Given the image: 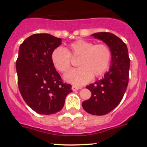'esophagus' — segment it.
Here are the masks:
<instances>
[{
  "mask_svg": "<svg viewBox=\"0 0 147 147\" xmlns=\"http://www.w3.org/2000/svg\"><path fill=\"white\" fill-rule=\"evenodd\" d=\"M72 90H74V91H76V90H79L80 89V88H79V87H77V86H76V85H73L72 86Z\"/></svg>",
  "mask_w": 147,
  "mask_h": 147,
  "instance_id": "1",
  "label": "esophagus"
}]
</instances>
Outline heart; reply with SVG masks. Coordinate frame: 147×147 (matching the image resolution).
Masks as SVG:
<instances>
[{
  "instance_id": "obj_1",
  "label": "heart",
  "mask_w": 147,
  "mask_h": 147,
  "mask_svg": "<svg viewBox=\"0 0 147 147\" xmlns=\"http://www.w3.org/2000/svg\"><path fill=\"white\" fill-rule=\"evenodd\" d=\"M78 59L80 67L69 71L65 80L74 85H81L94 77L102 76L110 65L112 51L106 44H94L85 40H79L69 44L66 49L58 47L51 53L53 65L59 72L65 73L71 67V59Z\"/></svg>"
}]
</instances>
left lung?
Masks as SVG:
<instances>
[{"label":"left lung","instance_id":"8db88e82","mask_svg":"<svg viewBox=\"0 0 147 147\" xmlns=\"http://www.w3.org/2000/svg\"><path fill=\"white\" fill-rule=\"evenodd\" d=\"M92 36L110 47L112 65L102 80L86 86L91 92V96L82 102V107L88 113L102 115L115 108L124 97L129 82L130 59L126 44L115 34L98 32Z\"/></svg>","mask_w":147,"mask_h":147}]
</instances>
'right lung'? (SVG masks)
Instances as JSON below:
<instances>
[{
  "label": "right lung",
  "mask_w": 147,
  "mask_h": 147,
  "mask_svg": "<svg viewBox=\"0 0 147 147\" xmlns=\"http://www.w3.org/2000/svg\"><path fill=\"white\" fill-rule=\"evenodd\" d=\"M62 43L49 34H34L20 45L16 61L19 90L26 103L42 115L59 112L65 105L71 85L64 83L51 59Z\"/></svg>",
  "instance_id": "right-lung-1"
}]
</instances>
